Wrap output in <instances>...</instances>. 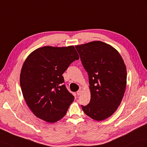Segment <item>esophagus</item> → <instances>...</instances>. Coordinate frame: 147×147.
Masks as SVG:
<instances>
[{"label":"esophagus","mask_w":147,"mask_h":147,"mask_svg":"<svg viewBox=\"0 0 147 147\" xmlns=\"http://www.w3.org/2000/svg\"><path fill=\"white\" fill-rule=\"evenodd\" d=\"M81 92H82L81 90H78V91H77V94H78V95H80V94H81Z\"/></svg>","instance_id":"1"}]
</instances>
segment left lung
<instances>
[{"label": "left lung", "mask_w": 147, "mask_h": 147, "mask_svg": "<svg viewBox=\"0 0 147 147\" xmlns=\"http://www.w3.org/2000/svg\"><path fill=\"white\" fill-rule=\"evenodd\" d=\"M88 74L90 103L81 105L85 114L101 121L111 116L120 105L127 86V69L121 55L103 42L75 46Z\"/></svg>", "instance_id": "left-lung-1"}]
</instances>
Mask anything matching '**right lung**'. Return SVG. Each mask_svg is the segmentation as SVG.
I'll return each mask as SVG.
<instances>
[{"label":"right lung","mask_w":147,"mask_h":147,"mask_svg":"<svg viewBox=\"0 0 147 147\" xmlns=\"http://www.w3.org/2000/svg\"><path fill=\"white\" fill-rule=\"evenodd\" d=\"M79 57L73 46L42 47L27 57L20 84L27 105L37 118L54 123L65 116L74 97L64 84L62 74Z\"/></svg>","instance_id":"add662e5"}]
</instances>
